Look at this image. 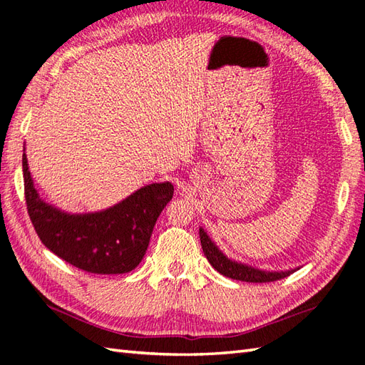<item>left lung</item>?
<instances>
[{
  "label": "left lung",
  "mask_w": 365,
  "mask_h": 365,
  "mask_svg": "<svg viewBox=\"0 0 365 365\" xmlns=\"http://www.w3.org/2000/svg\"><path fill=\"white\" fill-rule=\"evenodd\" d=\"M200 236V244L205 256H207L208 262L212 265L214 269L223 276L231 277L235 280H242V282H274V280L284 279L292 274L294 269H288V272H264V269H259L255 267H250L245 264L236 262V260L228 259L222 251L216 247V244L208 237L207 232L203 228L199 230Z\"/></svg>",
  "instance_id": "left-lung-1"
}]
</instances>
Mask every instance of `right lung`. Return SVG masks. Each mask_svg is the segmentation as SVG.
<instances>
[{
  "mask_svg": "<svg viewBox=\"0 0 365 365\" xmlns=\"http://www.w3.org/2000/svg\"><path fill=\"white\" fill-rule=\"evenodd\" d=\"M23 175L27 212L43 245L93 274H123L142 262L157 217L174 194L170 182L153 183L105 211L68 214L40 199L26 154Z\"/></svg>",
  "mask_w": 365,
  "mask_h": 365,
  "instance_id": "obj_1",
  "label": "right lung"
}]
</instances>
